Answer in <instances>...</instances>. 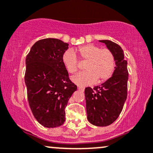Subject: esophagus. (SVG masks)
<instances>
[{"label":"esophagus","instance_id":"obj_1","mask_svg":"<svg viewBox=\"0 0 153 153\" xmlns=\"http://www.w3.org/2000/svg\"><path fill=\"white\" fill-rule=\"evenodd\" d=\"M78 89H79V91H84V87H81V86H79L78 87Z\"/></svg>","mask_w":153,"mask_h":153}]
</instances>
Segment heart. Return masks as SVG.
<instances>
[{
	"label": "heart",
	"instance_id": "1",
	"mask_svg": "<svg viewBox=\"0 0 153 153\" xmlns=\"http://www.w3.org/2000/svg\"><path fill=\"white\" fill-rule=\"evenodd\" d=\"M85 62L86 71L72 77L73 82L79 86H87L97 83L104 82L112 76L115 67L114 53L109 49H101L94 44H86L77 47L75 52L67 50L62 55V62L67 72L76 73L79 68V60Z\"/></svg>",
	"mask_w": 153,
	"mask_h": 153
}]
</instances>
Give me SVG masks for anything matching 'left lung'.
Listing matches in <instances>:
<instances>
[{
    "mask_svg": "<svg viewBox=\"0 0 153 153\" xmlns=\"http://www.w3.org/2000/svg\"><path fill=\"white\" fill-rule=\"evenodd\" d=\"M114 53L116 67L110 79L94 88H85L87 119L97 126L112 124L122 112L127 97L128 72L127 61L120 45L109 40H101Z\"/></svg>",
    "mask_w": 153,
    "mask_h": 153,
    "instance_id": "1",
    "label": "left lung"
}]
</instances>
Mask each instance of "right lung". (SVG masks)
Segmentation results:
<instances>
[{
	"label": "right lung",
	"mask_w": 153,
	"mask_h": 153,
	"mask_svg": "<svg viewBox=\"0 0 153 153\" xmlns=\"http://www.w3.org/2000/svg\"><path fill=\"white\" fill-rule=\"evenodd\" d=\"M68 45L57 39H41L26 57L25 81L29 106L36 120L47 128L64 124L65 109L77 88L62 62Z\"/></svg>",
	"instance_id": "add662e5"
}]
</instances>
